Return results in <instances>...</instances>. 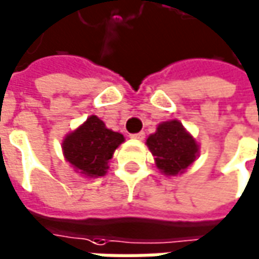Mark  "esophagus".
I'll use <instances>...</instances> for the list:
<instances>
[{
  "mask_svg": "<svg viewBox=\"0 0 259 259\" xmlns=\"http://www.w3.org/2000/svg\"><path fill=\"white\" fill-rule=\"evenodd\" d=\"M132 139H137V140H143L144 139V132H139V133H133V135H130Z\"/></svg>",
  "mask_w": 259,
  "mask_h": 259,
  "instance_id": "esophagus-1",
  "label": "esophagus"
}]
</instances>
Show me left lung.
<instances>
[{
  "label": "left lung",
  "mask_w": 259,
  "mask_h": 259,
  "mask_svg": "<svg viewBox=\"0 0 259 259\" xmlns=\"http://www.w3.org/2000/svg\"><path fill=\"white\" fill-rule=\"evenodd\" d=\"M146 144L156 159V166L167 176L183 173L196 160L198 146L177 120L159 124Z\"/></svg>",
  "instance_id": "left-lung-1"
}]
</instances>
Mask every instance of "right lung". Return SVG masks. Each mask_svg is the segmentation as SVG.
<instances>
[{
  "mask_svg": "<svg viewBox=\"0 0 259 259\" xmlns=\"http://www.w3.org/2000/svg\"><path fill=\"white\" fill-rule=\"evenodd\" d=\"M123 142V135L107 129L98 116H91L65 137L62 149L65 159L76 170L89 177H99L106 173L107 161Z\"/></svg>",
  "mask_w": 259,
  "mask_h": 259,
  "instance_id": "obj_1",
  "label": "right lung"
}]
</instances>
